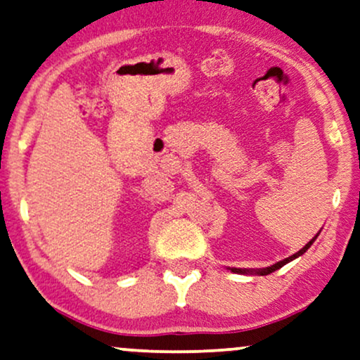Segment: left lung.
<instances>
[{"mask_svg":"<svg viewBox=\"0 0 360 360\" xmlns=\"http://www.w3.org/2000/svg\"><path fill=\"white\" fill-rule=\"evenodd\" d=\"M316 238L317 236H314V238H312V240L309 241V243H307V245L304 246V248H302V250H300V251H297V253H294L292 256H289V258H286V259H283V261H278V263L276 264H273V266H269V268H263V269H256V274H261V276H264V274H269V273H274V271H276V269H279V268H283V266L284 264H286V263H289V261H292L294 258H297V256H301V255H304L306 253V251L307 250H309V246L312 245V243H314V240H316ZM231 271L233 273H253V271H248V269H238V268H231Z\"/></svg>","mask_w":360,"mask_h":360,"instance_id":"obj_1","label":"left lung"}]
</instances>
